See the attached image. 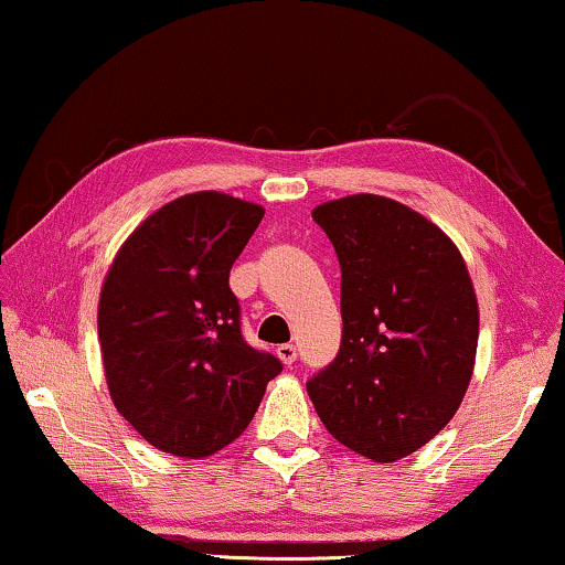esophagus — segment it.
Returning a JSON list of instances; mask_svg holds the SVG:
<instances>
[{
	"instance_id": "obj_1",
	"label": "esophagus",
	"mask_w": 565,
	"mask_h": 565,
	"mask_svg": "<svg viewBox=\"0 0 565 565\" xmlns=\"http://www.w3.org/2000/svg\"><path fill=\"white\" fill-rule=\"evenodd\" d=\"M276 354H279V360L284 364L297 362V347H294V344H281L279 349H276Z\"/></svg>"
}]
</instances>
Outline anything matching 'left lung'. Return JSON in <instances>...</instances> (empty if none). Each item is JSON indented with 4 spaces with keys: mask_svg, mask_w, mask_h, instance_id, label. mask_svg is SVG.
I'll use <instances>...</instances> for the list:
<instances>
[{
    "mask_svg": "<svg viewBox=\"0 0 565 565\" xmlns=\"http://www.w3.org/2000/svg\"><path fill=\"white\" fill-rule=\"evenodd\" d=\"M342 266V347L307 382L321 423L395 462L450 423L476 366L480 311L465 258L433 221L384 195L317 205Z\"/></svg>",
    "mask_w": 565,
    "mask_h": 565,
    "instance_id": "1",
    "label": "left lung"
}]
</instances>
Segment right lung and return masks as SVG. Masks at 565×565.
Instances as JSON below:
<instances>
[{
  "mask_svg": "<svg viewBox=\"0 0 565 565\" xmlns=\"http://www.w3.org/2000/svg\"><path fill=\"white\" fill-rule=\"evenodd\" d=\"M262 218V205L234 195H181L132 231L103 281L97 337L113 405L175 458L234 443L281 372L244 342L228 286Z\"/></svg>",
  "mask_w": 565,
  "mask_h": 565,
  "instance_id": "1",
  "label": "right lung"
}]
</instances>
